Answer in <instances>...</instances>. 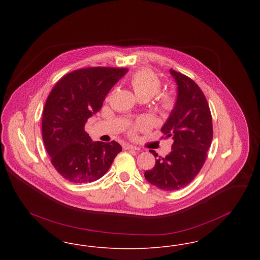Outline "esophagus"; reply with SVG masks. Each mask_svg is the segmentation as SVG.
Wrapping results in <instances>:
<instances>
[{
    "label": "esophagus",
    "mask_w": 260,
    "mask_h": 260,
    "mask_svg": "<svg viewBox=\"0 0 260 260\" xmlns=\"http://www.w3.org/2000/svg\"><path fill=\"white\" fill-rule=\"evenodd\" d=\"M124 148L126 149V150H139L138 147H136V146H134V145H131V144H125L124 145Z\"/></svg>",
    "instance_id": "34e87169"
}]
</instances>
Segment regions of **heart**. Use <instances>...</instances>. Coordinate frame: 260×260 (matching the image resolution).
<instances>
[{"label":"heart","instance_id":"heart-1","mask_svg":"<svg viewBox=\"0 0 260 260\" xmlns=\"http://www.w3.org/2000/svg\"><path fill=\"white\" fill-rule=\"evenodd\" d=\"M129 85L133 87L137 99L145 96L153 98L161 88V81L158 76L150 70H139L129 78ZM174 105V100L170 94H162L161 96V106L165 110H171ZM138 125H143L140 122Z\"/></svg>","mask_w":260,"mask_h":260}]
</instances>
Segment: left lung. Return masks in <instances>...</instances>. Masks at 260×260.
I'll return each mask as SVG.
<instances>
[{
    "label": "left lung",
    "mask_w": 260,
    "mask_h": 260,
    "mask_svg": "<svg viewBox=\"0 0 260 260\" xmlns=\"http://www.w3.org/2000/svg\"><path fill=\"white\" fill-rule=\"evenodd\" d=\"M177 85V98L169 119L161 126L165 137L173 139L172 151L159 157L144 176L165 191L179 190L201 171L212 140V121L208 101L198 85L185 75L170 69ZM158 157V154L150 150Z\"/></svg>",
    "instance_id": "8db88e82"
}]
</instances>
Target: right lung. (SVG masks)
<instances>
[{"label": "right lung", "mask_w": 260, "mask_h": 260, "mask_svg": "<svg viewBox=\"0 0 260 260\" xmlns=\"http://www.w3.org/2000/svg\"><path fill=\"white\" fill-rule=\"evenodd\" d=\"M126 72V68H82L62 77L51 89L43 113V140L52 166L68 181L98 180L122 151L116 141H92L85 124Z\"/></svg>", "instance_id": "1"}]
</instances>
